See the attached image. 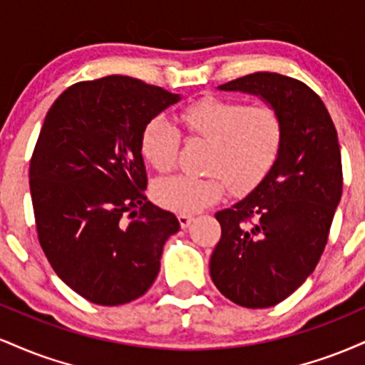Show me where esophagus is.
I'll use <instances>...</instances> for the list:
<instances>
[{
	"instance_id": "obj_1",
	"label": "esophagus",
	"mask_w": 365,
	"mask_h": 365,
	"mask_svg": "<svg viewBox=\"0 0 365 365\" xmlns=\"http://www.w3.org/2000/svg\"><path fill=\"white\" fill-rule=\"evenodd\" d=\"M178 221L182 228H188L192 221H194V216L192 215H178Z\"/></svg>"
}]
</instances>
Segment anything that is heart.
I'll use <instances>...</instances> for the list:
<instances>
[{
    "label": "heart",
    "instance_id": "heart-1",
    "mask_svg": "<svg viewBox=\"0 0 365 365\" xmlns=\"http://www.w3.org/2000/svg\"><path fill=\"white\" fill-rule=\"evenodd\" d=\"M180 120L194 139L209 142L211 150L204 177L165 178L154 187L163 207L190 215L217 202L225 187L235 194L252 190L273 170L283 149L284 121L271 104H247L237 99L207 98L190 103ZM182 133L163 116H156L142 132V154L154 170L166 173L177 165Z\"/></svg>",
    "mask_w": 365,
    "mask_h": 365
}]
</instances>
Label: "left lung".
Instances as JSON below:
<instances>
[{
  "instance_id": "8db88e82",
  "label": "left lung",
  "mask_w": 365,
  "mask_h": 365,
  "mask_svg": "<svg viewBox=\"0 0 365 365\" xmlns=\"http://www.w3.org/2000/svg\"><path fill=\"white\" fill-rule=\"evenodd\" d=\"M220 89L261 96L284 121L273 170L245 199L216 212L221 238L209 262L226 299L273 307L309 278L328 244L343 190L338 133L319 96L297 78L257 72Z\"/></svg>"
}]
</instances>
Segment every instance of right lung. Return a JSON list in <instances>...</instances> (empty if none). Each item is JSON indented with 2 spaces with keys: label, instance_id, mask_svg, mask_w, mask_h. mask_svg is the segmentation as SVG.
I'll return each instance as SVG.
<instances>
[{
  "label": "right lung",
  "instance_id": "1",
  "mask_svg": "<svg viewBox=\"0 0 365 365\" xmlns=\"http://www.w3.org/2000/svg\"><path fill=\"white\" fill-rule=\"evenodd\" d=\"M178 99L110 75L70 86L46 115L29 168L37 238L54 273L92 304L144 295L180 230L148 200L140 148L145 125Z\"/></svg>",
  "mask_w": 365,
  "mask_h": 365
}]
</instances>
